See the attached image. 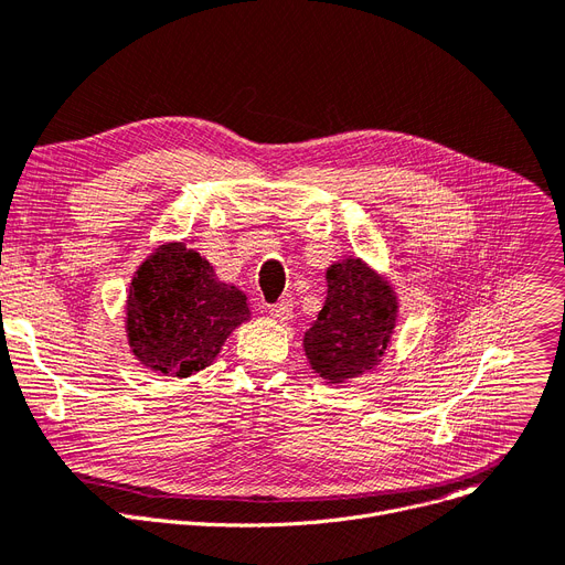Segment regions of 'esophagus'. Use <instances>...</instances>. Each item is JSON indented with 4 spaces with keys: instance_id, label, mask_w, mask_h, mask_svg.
<instances>
[{
    "instance_id": "34e87169",
    "label": "esophagus",
    "mask_w": 565,
    "mask_h": 565,
    "mask_svg": "<svg viewBox=\"0 0 565 565\" xmlns=\"http://www.w3.org/2000/svg\"><path fill=\"white\" fill-rule=\"evenodd\" d=\"M270 313L279 320V322H286L292 318V300L290 298H284L279 300L277 305H270Z\"/></svg>"
}]
</instances>
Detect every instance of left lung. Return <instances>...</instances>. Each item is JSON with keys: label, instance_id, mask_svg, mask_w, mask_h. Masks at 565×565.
<instances>
[{"label": "left lung", "instance_id": "left-lung-1", "mask_svg": "<svg viewBox=\"0 0 565 565\" xmlns=\"http://www.w3.org/2000/svg\"><path fill=\"white\" fill-rule=\"evenodd\" d=\"M328 298L305 332L307 360L328 384L358 380L377 369L396 334L398 295L392 281L354 256L324 270Z\"/></svg>", "mask_w": 565, "mask_h": 565}]
</instances>
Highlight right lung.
Segmentation results:
<instances>
[{"label":"right lung","instance_id":"obj_1","mask_svg":"<svg viewBox=\"0 0 565 565\" xmlns=\"http://www.w3.org/2000/svg\"><path fill=\"white\" fill-rule=\"evenodd\" d=\"M252 318L247 295L217 279L185 243H162L130 279L126 337L135 360L153 373L190 377L211 366L235 328Z\"/></svg>","mask_w":565,"mask_h":565}]
</instances>
